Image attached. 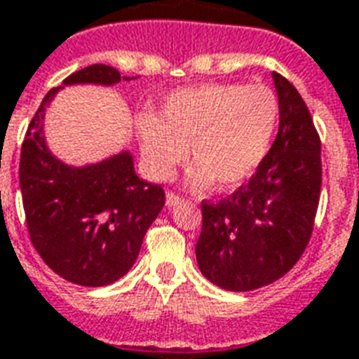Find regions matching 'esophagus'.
I'll return each instance as SVG.
<instances>
[{"label": "esophagus", "mask_w": 359, "mask_h": 359, "mask_svg": "<svg viewBox=\"0 0 359 359\" xmlns=\"http://www.w3.org/2000/svg\"><path fill=\"white\" fill-rule=\"evenodd\" d=\"M180 201H182L180 196H177L173 191H168V196H165V205H168V207H175V205H179Z\"/></svg>", "instance_id": "1"}]
</instances>
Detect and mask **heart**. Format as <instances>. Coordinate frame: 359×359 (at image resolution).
<instances>
[{"mask_svg":"<svg viewBox=\"0 0 359 359\" xmlns=\"http://www.w3.org/2000/svg\"><path fill=\"white\" fill-rule=\"evenodd\" d=\"M277 94L267 86L207 82L169 94L158 116L139 114L137 135L147 173L168 180L186 160L196 163L190 180L231 190L262 165L277 131Z\"/></svg>","mask_w":359,"mask_h":359,"instance_id":"b5f03b06","label":"heart"}]
</instances>
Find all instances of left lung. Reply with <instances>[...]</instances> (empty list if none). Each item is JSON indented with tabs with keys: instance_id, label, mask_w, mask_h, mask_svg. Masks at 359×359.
<instances>
[{
	"instance_id": "1",
	"label": "left lung",
	"mask_w": 359,
	"mask_h": 359,
	"mask_svg": "<svg viewBox=\"0 0 359 359\" xmlns=\"http://www.w3.org/2000/svg\"><path fill=\"white\" fill-rule=\"evenodd\" d=\"M278 133L248 184L218 203H201L196 258L205 278L229 292H250L284 277L313 233L322 186L320 137L294 84L271 73Z\"/></svg>"
}]
</instances>
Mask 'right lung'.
<instances>
[{
  "label": "right lung",
  "mask_w": 359,
  "mask_h": 359,
  "mask_svg": "<svg viewBox=\"0 0 359 359\" xmlns=\"http://www.w3.org/2000/svg\"><path fill=\"white\" fill-rule=\"evenodd\" d=\"M131 79L105 64L76 71L45 95L22 143L20 191L32 243L56 275L79 286L100 288L124 277L165 194L137 177L130 150L81 168L60 160L46 144V109L64 86Z\"/></svg>",
  "instance_id": "right-lung-1"
}]
</instances>
